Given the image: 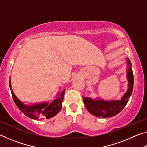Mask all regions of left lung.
Here are the masks:
<instances>
[{"label": "left lung", "instance_id": "1", "mask_svg": "<svg viewBox=\"0 0 147 147\" xmlns=\"http://www.w3.org/2000/svg\"><path fill=\"white\" fill-rule=\"evenodd\" d=\"M128 68L127 71V79L128 81V88L121 100L106 101L98 98L93 100L89 97L83 96V100L86 109L92 115L98 117L108 118L111 117L120 113L126 106L130 98L134 87V75L131 67L130 59H127Z\"/></svg>", "mask_w": 147, "mask_h": 147}]
</instances>
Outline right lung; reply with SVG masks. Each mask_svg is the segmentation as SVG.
Listing matches in <instances>:
<instances>
[{"label": "right lung", "mask_w": 147, "mask_h": 147, "mask_svg": "<svg viewBox=\"0 0 147 147\" xmlns=\"http://www.w3.org/2000/svg\"><path fill=\"white\" fill-rule=\"evenodd\" d=\"M9 87H10L12 97L17 106L24 115L32 119L36 120L39 118L50 119L58 114L62 108L61 104L63 100L65 89H64L60 94L58 93L57 98L51 103L42 102L34 105L26 106L21 102L12 91L10 80H9Z\"/></svg>", "instance_id": "obj_1"}]
</instances>
